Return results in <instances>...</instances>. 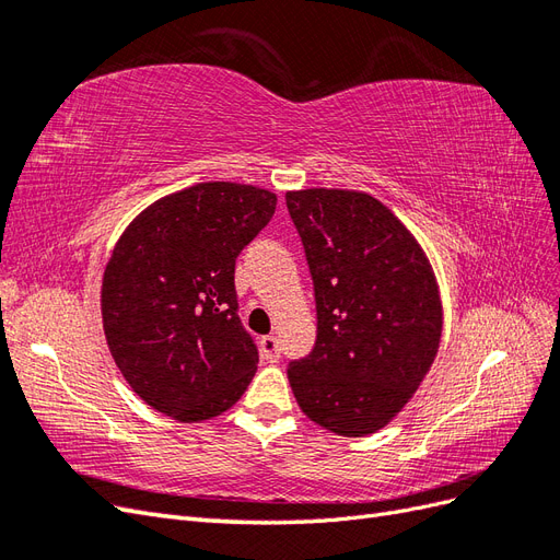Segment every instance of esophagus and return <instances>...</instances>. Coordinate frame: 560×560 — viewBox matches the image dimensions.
<instances>
[{
  "label": "esophagus",
  "instance_id": "esophagus-1",
  "mask_svg": "<svg viewBox=\"0 0 560 560\" xmlns=\"http://www.w3.org/2000/svg\"><path fill=\"white\" fill-rule=\"evenodd\" d=\"M261 354L268 362H278L280 360V341L278 336H264L261 338Z\"/></svg>",
  "mask_w": 560,
  "mask_h": 560
}]
</instances>
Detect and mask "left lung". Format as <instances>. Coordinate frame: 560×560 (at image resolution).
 I'll return each mask as SVG.
<instances>
[{
	"mask_svg": "<svg viewBox=\"0 0 560 560\" xmlns=\"http://www.w3.org/2000/svg\"><path fill=\"white\" fill-rule=\"evenodd\" d=\"M313 280V350L287 364L292 393L317 425L374 434L411 399L442 338L432 268L383 202L358 191L284 196Z\"/></svg>",
	"mask_w": 560,
	"mask_h": 560,
	"instance_id": "8db88e82",
	"label": "left lung"
}]
</instances>
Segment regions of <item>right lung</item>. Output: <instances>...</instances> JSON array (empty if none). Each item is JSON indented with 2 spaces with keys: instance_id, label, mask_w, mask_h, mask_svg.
<instances>
[{
  "instance_id": "add662e5",
  "label": "right lung",
  "mask_w": 560,
  "mask_h": 560,
  "mask_svg": "<svg viewBox=\"0 0 560 560\" xmlns=\"http://www.w3.org/2000/svg\"><path fill=\"white\" fill-rule=\"evenodd\" d=\"M276 200L247 184H196L154 202L118 238L103 278L105 336L128 385L156 411L182 422L214 418L257 374L235 259Z\"/></svg>"
}]
</instances>
